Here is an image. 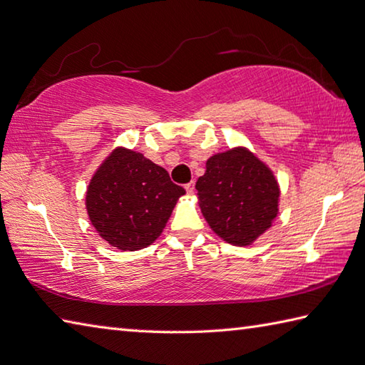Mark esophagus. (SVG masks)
Here are the masks:
<instances>
[{"label":"esophagus","mask_w":365,"mask_h":365,"mask_svg":"<svg viewBox=\"0 0 365 365\" xmlns=\"http://www.w3.org/2000/svg\"><path fill=\"white\" fill-rule=\"evenodd\" d=\"M185 190H187L188 195H192V191H195V182H190L185 185Z\"/></svg>","instance_id":"34e87169"}]
</instances>
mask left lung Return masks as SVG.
I'll return each instance as SVG.
<instances>
[{"label": "left lung", "mask_w": 365, "mask_h": 365, "mask_svg": "<svg viewBox=\"0 0 365 365\" xmlns=\"http://www.w3.org/2000/svg\"><path fill=\"white\" fill-rule=\"evenodd\" d=\"M196 190L204 218L216 235L235 246L254 243L279 210V185L265 163L246 147L207 160Z\"/></svg>", "instance_id": "1"}]
</instances>
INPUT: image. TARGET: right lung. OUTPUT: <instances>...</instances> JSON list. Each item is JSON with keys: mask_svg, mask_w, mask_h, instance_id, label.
Masks as SVG:
<instances>
[{"mask_svg": "<svg viewBox=\"0 0 365 365\" xmlns=\"http://www.w3.org/2000/svg\"><path fill=\"white\" fill-rule=\"evenodd\" d=\"M185 190L143 153L118 147L96 170L86 191L92 226L111 246L138 251L157 240Z\"/></svg>", "mask_w": 365, "mask_h": 365, "instance_id": "1", "label": "right lung"}]
</instances>
